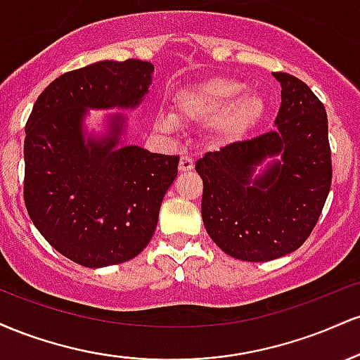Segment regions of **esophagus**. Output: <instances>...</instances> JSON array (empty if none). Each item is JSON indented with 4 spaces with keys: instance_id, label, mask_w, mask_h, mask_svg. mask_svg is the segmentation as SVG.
<instances>
[{
    "instance_id": "esophagus-1",
    "label": "esophagus",
    "mask_w": 360,
    "mask_h": 360,
    "mask_svg": "<svg viewBox=\"0 0 360 360\" xmlns=\"http://www.w3.org/2000/svg\"><path fill=\"white\" fill-rule=\"evenodd\" d=\"M193 167H194V162H193V159L189 155H183L181 157V160H179V171L181 172H189V171H193Z\"/></svg>"
}]
</instances>
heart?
I'll use <instances>...</instances> for the list:
<instances>
[{"label":"heart","instance_id":"b5f03b06","mask_svg":"<svg viewBox=\"0 0 360 360\" xmlns=\"http://www.w3.org/2000/svg\"><path fill=\"white\" fill-rule=\"evenodd\" d=\"M245 91L243 82L226 77L205 81L177 94V113L194 122H210L218 117L214 125L217 137L221 142L237 140L257 125L266 113L264 98ZM157 125L162 130H171L172 120L160 117Z\"/></svg>","mask_w":360,"mask_h":360}]
</instances>
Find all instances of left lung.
<instances>
[{"label": "left lung", "instance_id": "obj_1", "mask_svg": "<svg viewBox=\"0 0 360 360\" xmlns=\"http://www.w3.org/2000/svg\"><path fill=\"white\" fill-rule=\"evenodd\" d=\"M281 84L276 130L206 152L201 217L225 254L267 262L303 245L332 184V152L323 103L298 77L274 72ZM272 158L259 176L253 172Z\"/></svg>", "mask_w": 360, "mask_h": 360}]
</instances>
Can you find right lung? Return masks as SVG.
Returning <instances> with one entry per match:
<instances>
[{"label":"right lung","instance_id":"right-lung-1","mask_svg":"<svg viewBox=\"0 0 360 360\" xmlns=\"http://www.w3.org/2000/svg\"><path fill=\"white\" fill-rule=\"evenodd\" d=\"M152 72L150 62L128 59L62 74L37 98L25 127L28 214L53 249L84 267L127 262L146 249L177 176L179 155L120 146L122 113L110 115L101 137L82 128L88 110L137 108Z\"/></svg>","mask_w":360,"mask_h":360}]
</instances>
